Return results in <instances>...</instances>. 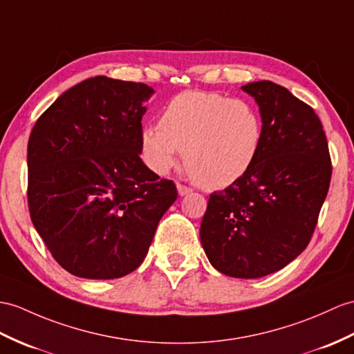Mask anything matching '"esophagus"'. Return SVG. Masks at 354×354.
Returning <instances> with one entry per match:
<instances>
[{
  "mask_svg": "<svg viewBox=\"0 0 354 354\" xmlns=\"http://www.w3.org/2000/svg\"><path fill=\"white\" fill-rule=\"evenodd\" d=\"M177 189H178V194L180 195H187V194H191L192 192V189L189 187V186H185V185H177Z\"/></svg>",
  "mask_w": 354,
  "mask_h": 354,
  "instance_id": "esophagus-1",
  "label": "esophagus"
}]
</instances>
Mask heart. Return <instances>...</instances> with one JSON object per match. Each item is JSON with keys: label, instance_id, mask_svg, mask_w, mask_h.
<instances>
[{"label": "heart", "instance_id": "obj_1", "mask_svg": "<svg viewBox=\"0 0 354 354\" xmlns=\"http://www.w3.org/2000/svg\"><path fill=\"white\" fill-rule=\"evenodd\" d=\"M159 126L142 129L147 165L165 174L185 150L187 171L205 189H222L242 178L255 163L264 138L263 118L252 103L207 91L172 97Z\"/></svg>", "mask_w": 354, "mask_h": 354}]
</instances>
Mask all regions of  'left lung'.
Returning <instances> with one entry per match:
<instances>
[{
  "label": "left lung",
  "mask_w": 354,
  "mask_h": 354,
  "mask_svg": "<svg viewBox=\"0 0 354 354\" xmlns=\"http://www.w3.org/2000/svg\"><path fill=\"white\" fill-rule=\"evenodd\" d=\"M242 88L260 106L263 145L242 178L210 195L200 237L214 269L255 279L281 270L311 242L332 160L311 106L270 81Z\"/></svg>",
  "instance_id": "obj_1"
}]
</instances>
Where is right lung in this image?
I'll return each mask as SVG.
<instances>
[{
    "instance_id": "1",
    "label": "right lung",
    "mask_w": 354,
    "mask_h": 354,
    "mask_svg": "<svg viewBox=\"0 0 354 354\" xmlns=\"http://www.w3.org/2000/svg\"><path fill=\"white\" fill-rule=\"evenodd\" d=\"M141 82L90 77L68 88L28 140V209L48 251L68 273L115 279L144 261L177 200L172 180L140 158Z\"/></svg>"
}]
</instances>
